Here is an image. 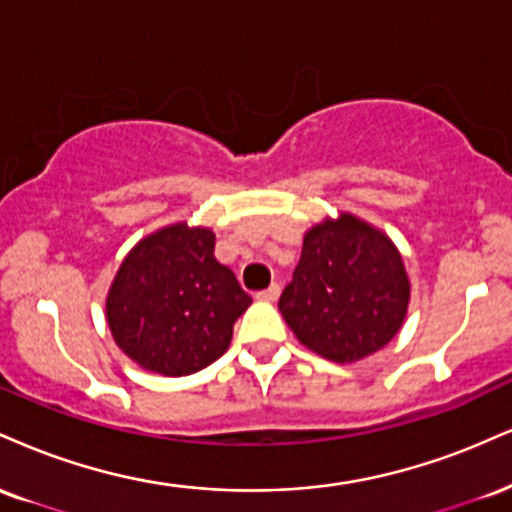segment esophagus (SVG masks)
Listing matches in <instances>:
<instances>
[{"instance_id": "esophagus-1", "label": "esophagus", "mask_w": 512, "mask_h": 512, "mask_svg": "<svg viewBox=\"0 0 512 512\" xmlns=\"http://www.w3.org/2000/svg\"><path fill=\"white\" fill-rule=\"evenodd\" d=\"M279 293H281L279 283H272V286H269L267 291L257 293V300H262V303H276V300H279Z\"/></svg>"}]
</instances>
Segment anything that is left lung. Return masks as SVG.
<instances>
[{
  "mask_svg": "<svg viewBox=\"0 0 512 512\" xmlns=\"http://www.w3.org/2000/svg\"><path fill=\"white\" fill-rule=\"evenodd\" d=\"M408 305L410 279L396 243L350 212L305 231L293 281L279 298L295 338L338 365L384 348Z\"/></svg>",
  "mask_w": 512,
  "mask_h": 512,
  "instance_id": "left-lung-1",
  "label": "left lung"
}]
</instances>
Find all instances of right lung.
Segmentation results:
<instances>
[{
  "label": "right lung",
  "instance_id": "1",
  "mask_svg": "<svg viewBox=\"0 0 512 512\" xmlns=\"http://www.w3.org/2000/svg\"><path fill=\"white\" fill-rule=\"evenodd\" d=\"M252 298L214 257V231L188 221L147 233L123 257L104 312L116 346L145 372L186 377L231 346Z\"/></svg>",
  "mask_w": 512,
  "mask_h": 512
}]
</instances>
